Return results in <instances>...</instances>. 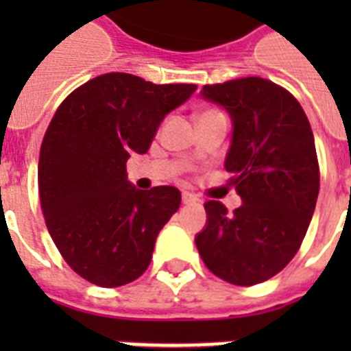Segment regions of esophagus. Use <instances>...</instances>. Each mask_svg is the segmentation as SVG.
Here are the masks:
<instances>
[{
	"instance_id": "esophagus-1",
	"label": "esophagus",
	"mask_w": 351,
	"mask_h": 351,
	"mask_svg": "<svg viewBox=\"0 0 351 351\" xmlns=\"http://www.w3.org/2000/svg\"><path fill=\"white\" fill-rule=\"evenodd\" d=\"M197 200H198V198L195 197V195H191V193H187V191L182 193V202H184V204H195Z\"/></svg>"
}]
</instances>
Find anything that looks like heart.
Segmentation results:
<instances>
[{
    "label": "heart",
    "instance_id": "obj_1",
    "mask_svg": "<svg viewBox=\"0 0 351 351\" xmlns=\"http://www.w3.org/2000/svg\"><path fill=\"white\" fill-rule=\"evenodd\" d=\"M206 112H215V111H206ZM206 112H202V114H206Z\"/></svg>",
    "mask_w": 351,
    "mask_h": 351
}]
</instances>
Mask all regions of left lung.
<instances>
[{"label": "left lung", "mask_w": 351, "mask_h": 351, "mask_svg": "<svg viewBox=\"0 0 351 351\" xmlns=\"http://www.w3.org/2000/svg\"><path fill=\"white\" fill-rule=\"evenodd\" d=\"M202 96L233 120L224 165L242 206L228 213L219 200L204 204L208 226L195 242L209 271L253 286L288 266L304 240L321 184L315 140L295 96L269 80L204 85Z\"/></svg>", "instance_id": "8db88e82"}]
</instances>
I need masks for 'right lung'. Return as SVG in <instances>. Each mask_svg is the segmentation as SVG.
I'll return each mask as SVG.
<instances>
[{"mask_svg":"<svg viewBox=\"0 0 351 351\" xmlns=\"http://www.w3.org/2000/svg\"><path fill=\"white\" fill-rule=\"evenodd\" d=\"M195 90V84L107 73L54 112L40 149V202L58 251L85 280L117 288L147 269L182 195L173 186L140 191L127 182L125 164L132 153H147L160 121Z\"/></svg>","mask_w":351,"mask_h":351,"instance_id":"1","label":"right lung"}]
</instances>
